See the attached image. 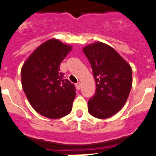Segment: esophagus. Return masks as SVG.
Wrapping results in <instances>:
<instances>
[{
	"mask_svg": "<svg viewBox=\"0 0 156 156\" xmlns=\"http://www.w3.org/2000/svg\"><path fill=\"white\" fill-rule=\"evenodd\" d=\"M76 87L77 90H80V87H81V83L80 82L76 83Z\"/></svg>",
	"mask_w": 156,
	"mask_h": 156,
	"instance_id": "34e87169",
	"label": "esophagus"
}]
</instances>
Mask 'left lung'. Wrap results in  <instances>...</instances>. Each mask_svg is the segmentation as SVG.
I'll use <instances>...</instances> for the list:
<instances>
[{
  "instance_id": "1",
  "label": "left lung",
  "mask_w": 156,
  "mask_h": 156,
  "mask_svg": "<svg viewBox=\"0 0 156 156\" xmlns=\"http://www.w3.org/2000/svg\"><path fill=\"white\" fill-rule=\"evenodd\" d=\"M91 66L96 92L88 101L92 116L107 119L124 106L132 87V69L109 45L96 42L83 48Z\"/></svg>"
}]
</instances>
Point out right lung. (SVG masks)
Masks as SVG:
<instances>
[{
	"label": "right lung",
	"mask_w": 156,
	"mask_h": 156,
	"mask_svg": "<svg viewBox=\"0 0 156 156\" xmlns=\"http://www.w3.org/2000/svg\"><path fill=\"white\" fill-rule=\"evenodd\" d=\"M71 50L72 46L58 40H48L22 67V85L27 99L37 112L49 119H59L72 111L75 87L64 79L59 68Z\"/></svg>",
	"instance_id": "1"
}]
</instances>
